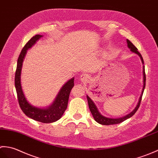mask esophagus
<instances>
[{"label":"esophagus","mask_w":158,"mask_h":158,"mask_svg":"<svg viewBox=\"0 0 158 158\" xmlns=\"http://www.w3.org/2000/svg\"><path fill=\"white\" fill-rule=\"evenodd\" d=\"M89 79V76L86 74V73H83L81 76H80V80L82 82H86Z\"/></svg>","instance_id":"esophagus-1"}]
</instances>
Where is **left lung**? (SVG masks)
<instances>
[{"label":"left lung","mask_w":158,"mask_h":158,"mask_svg":"<svg viewBox=\"0 0 158 158\" xmlns=\"http://www.w3.org/2000/svg\"><path fill=\"white\" fill-rule=\"evenodd\" d=\"M127 40V44H128V47L131 49V51L133 52H135V53L137 54L140 57L141 59V61L143 64H144V61H143V59L142 56L141 55V53L138 51L137 48H136L134 44H133L131 41L129 40ZM145 82H146V76H145V66L143 65V89L142 90V93H141V95L139 98V103L137 104V106L135 107V109L134 110H133L131 113H130L129 114H128L127 115H126L124 117H122L120 118H106L103 116V115H101L99 111H98L97 108L96 107L95 105H94L93 101L91 100L89 96H86L87 97V100H88V104H89V107L90 109V111L91 112V114H92L94 118V120L98 123H99L100 124H102V125H111V124H120L121 122H124V120H127V119L129 118L132 117L133 115H134L137 110L139 109V106H140V104H141V101L142 99V96H143V91H144L145 89Z\"/></svg>","instance_id":"1"}]
</instances>
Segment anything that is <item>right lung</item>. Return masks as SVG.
<instances>
[{
  "instance_id": "right-lung-1",
  "label": "right lung",
  "mask_w": 158,
  "mask_h": 158,
  "mask_svg": "<svg viewBox=\"0 0 158 158\" xmlns=\"http://www.w3.org/2000/svg\"><path fill=\"white\" fill-rule=\"evenodd\" d=\"M42 36H43L42 35H35L25 44V46L23 47L22 51H21L18 59H17V68L15 75V86L19 105L23 113L27 117L36 121L43 122V123H51V122H54L60 119L67 109L69 93L74 86V83H73L74 78H73L70 79L68 82L65 84L59 91L54 102L48 108H38L31 106L27 102L23 94L20 82L22 63L27 50L31 47V46L34 45L35 43Z\"/></svg>"
}]
</instances>
